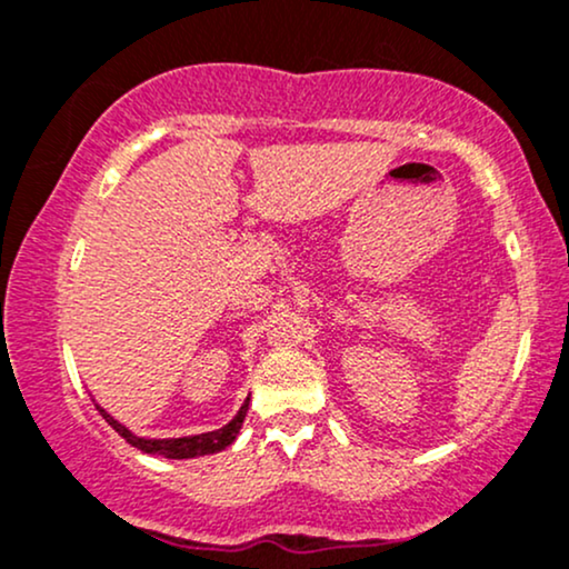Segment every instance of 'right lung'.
I'll return each mask as SVG.
<instances>
[{"label":"right lung","mask_w":569,"mask_h":569,"mask_svg":"<svg viewBox=\"0 0 569 569\" xmlns=\"http://www.w3.org/2000/svg\"><path fill=\"white\" fill-rule=\"evenodd\" d=\"M92 397V393H90ZM96 402V399H92ZM247 407H250V397L244 399L242 407H239V412L233 416L229 423L220 426L216 431H207V433H193V437H170V439H146V437H138V433H132L127 429L124 423H119L117 418L111 416L109 410H103L96 402V410L100 416L106 418V423L111 426L113 431L119 433V437L127 439V445L138 447V450L149 452V456H162V458H170V460H186V458H199V456H212V452H220L226 450L233 439H237L239 429H242L244 423V416H247Z\"/></svg>","instance_id":"add662e5"}]
</instances>
